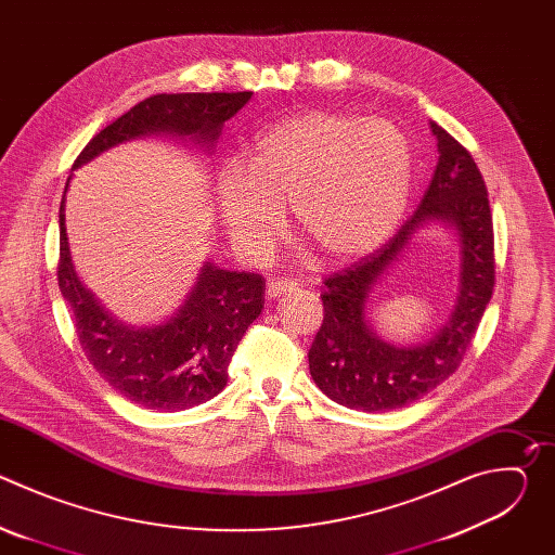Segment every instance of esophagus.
<instances>
[{
  "label": "esophagus",
  "instance_id": "obj_1",
  "mask_svg": "<svg viewBox=\"0 0 555 555\" xmlns=\"http://www.w3.org/2000/svg\"><path fill=\"white\" fill-rule=\"evenodd\" d=\"M294 289H298L296 281H270L266 285V296L268 298H279V296H283L287 292H294Z\"/></svg>",
  "mask_w": 555,
  "mask_h": 555
}]
</instances>
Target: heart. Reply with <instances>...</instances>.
<instances>
[{
	"label": "heart",
	"mask_w": 555,
	"mask_h": 555,
	"mask_svg": "<svg viewBox=\"0 0 555 555\" xmlns=\"http://www.w3.org/2000/svg\"><path fill=\"white\" fill-rule=\"evenodd\" d=\"M411 146L388 120L309 112L272 125L215 178V206L232 248L263 263L283 234V210L325 259L382 246L404 217Z\"/></svg>",
	"instance_id": "heart-1"
}]
</instances>
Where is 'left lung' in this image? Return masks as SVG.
I'll list each match as a JSON object with an SVG mask.
<instances>
[{
  "mask_svg": "<svg viewBox=\"0 0 555 555\" xmlns=\"http://www.w3.org/2000/svg\"><path fill=\"white\" fill-rule=\"evenodd\" d=\"M439 160L433 182L392 240L351 268L332 274L321 294L325 319L315 334L309 373L330 400L364 413L413 404L461 364L494 289V234L488 189L472 155L435 120ZM430 222L448 227L460 253L455 305L443 328L411 346L384 341L367 321L378 279Z\"/></svg>",
  "mask_w": 555,
  "mask_h": 555,
  "instance_id": "left-lung-1",
  "label": "left lung"
}]
</instances>
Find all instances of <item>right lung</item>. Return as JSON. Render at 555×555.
<instances>
[{"mask_svg": "<svg viewBox=\"0 0 555 555\" xmlns=\"http://www.w3.org/2000/svg\"><path fill=\"white\" fill-rule=\"evenodd\" d=\"M253 92L157 94L96 133L72 167L138 138L171 135L212 153L223 122ZM72 176L67 178L65 193ZM65 193L59 208V289L69 305L78 343L90 364L122 398L151 411H186L212 400L228 382V364L263 309L266 281L206 261L184 302L157 325H127L105 309L74 270L65 228Z\"/></svg>", "mask_w": 555, "mask_h": 555, "instance_id": "obj_1", "label": "right lung"}]
</instances>
